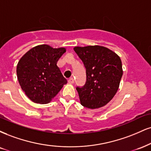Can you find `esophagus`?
I'll return each instance as SVG.
<instances>
[{
    "label": "esophagus",
    "instance_id": "34e87169",
    "mask_svg": "<svg viewBox=\"0 0 151 151\" xmlns=\"http://www.w3.org/2000/svg\"><path fill=\"white\" fill-rule=\"evenodd\" d=\"M74 82V79L72 77H71V78H70V79H68V83H73Z\"/></svg>",
    "mask_w": 151,
    "mask_h": 151
}]
</instances>
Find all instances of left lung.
I'll return each mask as SVG.
<instances>
[{
	"instance_id": "left-lung-1",
	"label": "left lung",
	"mask_w": 151,
	"mask_h": 151,
	"mask_svg": "<svg viewBox=\"0 0 151 151\" xmlns=\"http://www.w3.org/2000/svg\"><path fill=\"white\" fill-rule=\"evenodd\" d=\"M74 50L86 68V81L77 87L83 106L97 109L108 104L117 93L123 70L119 56L101 46H76Z\"/></svg>"
}]
</instances>
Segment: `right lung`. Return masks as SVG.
<instances>
[{"label": "right lung", "instance_id": "right-lung-1", "mask_svg": "<svg viewBox=\"0 0 151 151\" xmlns=\"http://www.w3.org/2000/svg\"><path fill=\"white\" fill-rule=\"evenodd\" d=\"M66 48L47 44L36 46L20 58L17 65V79L22 89L34 103L51 101L68 81L57 66Z\"/></svg>", "mask_w": 151, "mask_h": 151}]
</instances>
